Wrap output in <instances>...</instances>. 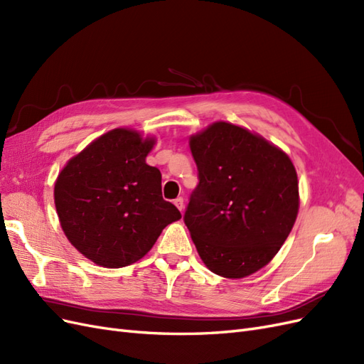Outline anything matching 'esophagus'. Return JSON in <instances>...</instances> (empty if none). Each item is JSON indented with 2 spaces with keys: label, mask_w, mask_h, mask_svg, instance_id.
Returning <instances> with one entry per match:
<instances>
[{
  "label": "esophagus",
  "mask_w": 364,
  "mask_h": 364,
  "mask_svg": "<svg viewBox=\"0 0 364 364\" xmlns=\"http://www.w3.org/2000/svg\"><path fill=\"white\" fill-rule=\"evenodd\" d=\"M173 203L176 205V208H178L181 213L183 211V199H182V197H178V199H174V202H173Z\"/></svg>",
  "instance_id": "obj_1"
}]
</instances>
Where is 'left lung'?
Wrapping results in <instances>:
<instances>
[{
  "instance_id": "left-lung-1",
  "label": "left lung",
  "mask_w": 364,
  "mask_h": 364,
  "mask_svg": "<svg viewBox=\"0 0 364 364\" xmlns=\"http://www.w3.org/2000/svg\"><path fill=\"white\" fill-rule=\"evenodd\" d=\"M190 149L199 185L183 222L196 249L215 274L249 277L277 255L296 222L294 165L262 136L225 121L193 135Z\"/></svg>"
}]
</instances>
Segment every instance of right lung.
Masks as SVG:
<instances>
[{
    "label": "right lung",
    "mask_w": 364,
    "mask_h": 364,
    "mask_svg": "<svg viewBox=\"0 0 364 364\" xmlns=\"http://www.w3.org/2000/svg\"><path fill=\"white\" fill-rule=\"evenodd\" d=\"M155 139L114 129L68 161L54 203L70 243L87 259L119 269L141 259L182 215L162 199L161 171L146 156Z\"/></svg>",
    "instance_id": "add662e5"
}]
</instances>
